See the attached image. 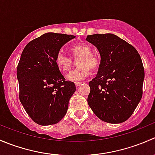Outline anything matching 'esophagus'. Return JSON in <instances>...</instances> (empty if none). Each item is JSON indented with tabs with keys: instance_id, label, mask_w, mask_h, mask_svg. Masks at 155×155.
Listing matches in <instances>:
<instances>
[{
	"instance_id": "esophagus-1",
	"label": "esophagus",
	"mask_w": 155,
	"mask_h": 155,
	"mask_svg": "<svg viewBox=\"0 0 155 155\" xmlns=\"http://www.w3.org/2000/svg\"><path fill=\"white\" fill-rule=\"evenodd\" d=\"M81 84H82V82H76V83H75V85H76V87H79V85H81Z\"/></svg>"
}]
</instances>
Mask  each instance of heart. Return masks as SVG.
I'll return each instance as SVG.
<instances>
[{
	"mask_svg": "<svg viewBox=\"0 0 155 155\" xmlns=\"http://www.w3.org/2000/svg\"><path fill=\"white\" fill-rule=\"evenodd\" d=\"M71 51L74 58H80L78 61L79 68L72 70L67 76L71 82H80L91 74V69L96 70L100 66V59L92 54L91 48L85 43H79L72 46ZM72 58L63 51H59L55 56V64L60 70L66 72L72 66Z\"/></svg>",
	"mask_w": 155,
	"mask_h": 155,
	"instance_id": "1",
	"label": "heart"
}]
</instances>
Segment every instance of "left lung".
<instances>
[{
    "mask_svg": "<svg viewBox=\"0 0 155 155\" xmlns=\"http://www.w3.org/2000/svg\"><path fill=\"white\" fill-rule=\"evenodd\" d=\"M86 40L101 54L97 74L88 83L89 107L105 122H124L143 96L145 72L140 54L115 34H92L87 36Z\"/></svg>",
    "mask_w": 155,
    "mask_h": 155,
    "instance_id": "left-lung-1",
    "label": "left lung"
}]
</instances>
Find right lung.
<instances>
[{
  "mask_svg": "<svg viewBox=\"0 0 155 155\" xmlns=\"http://www.w3.org/2000/svg\"><path fill=\"white\" fill-rule=\"evenodd\" d=\"M75 36L46 33L28 43L17 67L19 100L31 119L40 125L58 123L66 115L76 91L55 64V56Z\"/></svg>",
  "mask_w": 155,
  "mask_h": 155,
  "instance_id": "right-lung-1",
  "label": "right lung"
}]
</instances>
